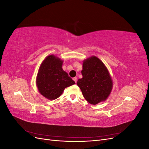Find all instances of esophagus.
Here are the masks:
<instances>
[{
  "label": "esophagus",
  "instance_id": "obj_1",
  "mask_svg": "<svg viewBox=\"0 0 149 149\" xmlns=\"http://www.w3.org/2000/svg\"><path fill=\"white\" fill-rule=\"evenodd\" d=\"M74 81V82L76 83H77V78L76 77H74V78H73V79Z\"/></svg>",
  "mask_w": 149,
  "mask_h": 149
}]
</instances>
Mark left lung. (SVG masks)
Here are the masks:
<instances>
[{"label":"left lung","mask_w":149,"mask_h":149,"mask_svg":"<svg viewBox=\"0 0 149 149\" xmlns=\"http://www.w3.org/2000/svg\"><path fill=\"white\" fill-rule=\"evenodd\" d=\"M81 73L83 78L78 80L77 85L85 100L94 105L104 101L112 91L113 83L102 61L94 56L84 60Z\"/></svg>","instance_id":"left-lung-1"}]
</instances>
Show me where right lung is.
Instances as JSON below:
<instances>
[{
  "mask_svg": "<svg viewBox=\"0 0 149 149\" xmlns=\"http://www.w3.org/2000/svg\"><path fill=\"white\" fill-rule=\"evenodd\" d=\"M63 63L60 58L51 55L40 66L36 83L40 93L49 100L59 97L66 88L75 84L63 70Z\"/></svg>",
  "mask_w": 149,
  "mask_h": 149,
  "instance_id": "obj_1",
  "label": "right lung"
}]
</instances>
